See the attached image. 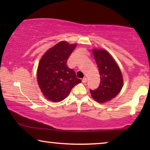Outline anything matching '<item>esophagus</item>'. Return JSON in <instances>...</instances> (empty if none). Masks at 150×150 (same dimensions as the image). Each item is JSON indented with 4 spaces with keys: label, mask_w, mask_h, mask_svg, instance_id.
<instances>
[{
    "label": "esophagus",
    "mask_w": 150,
    "mask_h": 150,
    "mask_svg": "<svg viewBox=\"0 0 150 150\" xmlns=\"http://www.w3.org/2000/svg\"><path fill=\"white\" fill-rule=\"evenodd\" d=\"M87 79H86V78H84V79H83V80H82V82H83V83H87Z\"/></svg>",
    "instance_id": "34e87169"
}]
</instances>
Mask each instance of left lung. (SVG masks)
<instances>
[{"label": "left lung", "instance_id": "1", "mask_svg": "<svg viewBox=\"0 0 150 150\" xmlns=\"http://www.w3.org/2000/svg\"><path fill=\"white\" fill-rule=\"evenodd\" d=\"M93 54L99 69L100 83L96 89L90 90V93L96 101L104 103L118 95L124 81L120 67L107 51L93 49Z\"/></svg>", "mask_w": 150, "mask_h": 150}]
</instances>
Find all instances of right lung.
I'll use <instances>...</instances> for the list:
<instances>
[{
  "mask_svg": "<svg viewBox=\"0 0 150 150\" xmlns=\"http://www.w3.org/2000/svg\"><path fill=\"white\" fill-rule=\"evenodd\" d=\"M76 44L60 42L49 49L40 59L38 67V83L43 95L50 101L58 102L69 95L76 85L81 83L66 63Z\"/></svg>",
  "mask_w": 150,
  "mask_h": 150,
  "instance_id": "add662e5",
  "label": "right lung"
}]
</instances>
